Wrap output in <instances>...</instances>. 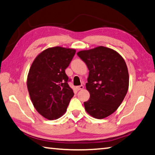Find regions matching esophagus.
I'll return each mask as SVG.
<instances>
[{
    "mask_svg": "<svg viewBox=\"0 0 155 155\" xmlns=\"http://www.w3.org/2000/svg\"><path fill=\"white\" fill-rule=\"evenodd\" d=\"M83 88H84L83 85H80V86L76 87V89H77V91H79V90H82Z\"/></svg>",
    "mask_w": 155,
    "mask_h": 155,
    "instance_id": "esophagus-1",
    "label": "esophagus"
}]
</instances>
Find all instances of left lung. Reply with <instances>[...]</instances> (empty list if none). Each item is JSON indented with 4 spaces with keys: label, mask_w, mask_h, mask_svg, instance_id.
Returning a JSON list of instances; mask_svg holds the SVG:
<instances>
[{
    "label": "left lung",
    "mask_w": 155,
    "mask_h": 155,
    "mask_svg": "<svg viewBox=\"0 0 155 155\" xmlns=\"http://www.w3.org/2000/svg\"><path fill=\"white\" fill-rule=\"evenodd\" d=\"M77 55L89 70L86 89L90 94L84 102L86 111L95 119L112 114L124 100L129 87V73L123 58L105 47L81 51Z\"/></svg>",
    "instance_id": "left-lung-1"
}]
</instances>
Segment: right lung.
<instances>
[{"label": "right lung", "mask_w": 155, "mask_h": 155, "mask_svg": "<svg viewBox=\"0 0 155 155\" xmlns=\"http://www.w3.org/2000/svg\"><path fill=\"white\" fill-rule=\"evenodd\" d=\"M76 50L55 47L41 52L34 60L27 79V86L34 106L49 120L65 113L73 90L65 70L71 62Z\"/></svg>", "instance_id": "add662e5"}]
</instances>
